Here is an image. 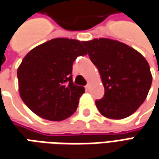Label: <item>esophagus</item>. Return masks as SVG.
Returning <instances> with one entry per match:
<instances>
[{
    "label": "esophagus",
    "instance_id": "1",
    "mask_svg": "<svg viewBox=\"0 0 159 159\" xmlns=\"http://www.w3.org/2000/svg\"><path fill=\"white\" fill-rule=\"evenodd\" d=\"M85 89H86V90H87V91H89V89H90V83H89L88 84H87V85H86Z\"/></svg>",
    "mask_w": 159,
    "mask_h": 159
}]
</instances>
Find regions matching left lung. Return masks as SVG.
Listing matches in <instances>:
<instances>
[{
	"mask_svg": "<svg viewBox=\"0 0 159 159\" xmlns=\"http://www.w3.org/2000/svg\"><path fill=\"white\" fill-rule=\"evenodd\" d=\"M98 68L104 88L95 102L102 116L121 120L131 116L148 94L152 81L150 66L142 55L120 41L100 38L83 41Z\"/></svg>",
	"mask_w": 159,
	"mask_h": 159,
	"instance_id": "left-lung-1",
	"label": "left lung"
}]
</instances>
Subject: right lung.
Returning <instances> with one entry per match:
<instances>
[{
    "label": "right lung",
    "instance_id": "right-lung-1",
    "mask_svg": "<svg viewBox=\"0 0 159 159\" xmlns=\"http://www.w3.org/2000/svg\"><path fill=\"white\" fill-rule=\"evenodd\" d=\"M87 55L83 42L57 38L30 50L17 69L18 89L27 106L41 118L61 121L72 116L85 89L72 81L76 57Z\"/></svg>",
    "mask_w": 159,
    "mask_h": 159
}]
</instances>
